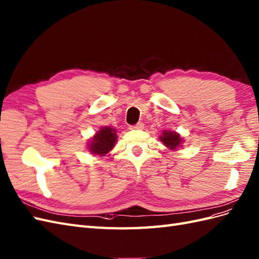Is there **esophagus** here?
Here are the masks:
<instances>
[{"label": "esophagus", "mask_w": 259, "mask_h": 259, "mask_svg": "<svg viewBox=\"0 0 259 259\" xmlns=\"http://www.w3.org/2000/svg\"><path fill=\"white\" fill-rule=\"evenodd\" d=\"M144 128V123L143 122H138L135 125H131L130 129H134V130H142Z\"/></svg>", "instance_id": "1"}]
</instances>
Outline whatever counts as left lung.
Returning a JSON list of instances; mask_svg holds the SVG:
<instances>
[{
    "label": "left lung",
    "instance_id": "1",
    "mask_svg": "<svg viewBox=\"0 0 259 259\" xmlns=\"http://www.w3.org/2000/svg\"><path fill=\"white\" fill-rule=\"evenodd\" d=\"M160 141H162L167 147L171 150H175L177 146L180 145L181 143V138L178 134H176V132H171V131H164V134H162V137L159 138Z\"/></svg>",
    "mask_w": 259,
    "mask_h": 259
}]
</instances>
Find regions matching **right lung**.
I'll return each mask as SVG.
<instances>
[{"mask_svg":"<svg viewBox=\"0 0 259 259\" xmlns=\"http://www.w3.org/2000/svg\"><path fill=\"white\" fill-rule=\"evenodd\" d=\"M117 140L116 130L110 127L102 128L90 144V151L97 155H105L115 146Z\"/></svg>","mask_w":259,"mask_h":259,"instance_id":"add662e5","label":"right lung"}]
</instances>
